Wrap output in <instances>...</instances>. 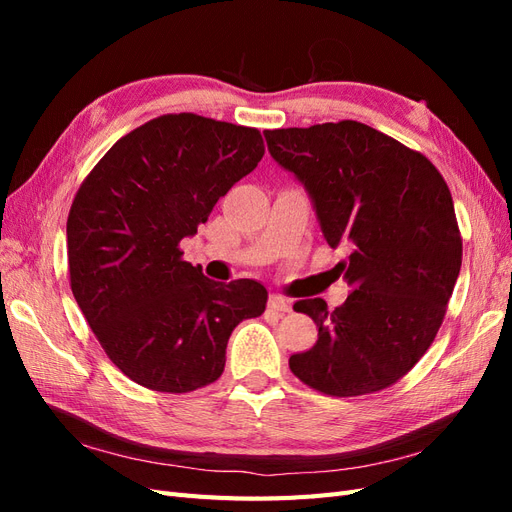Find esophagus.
I'll list each match as a JSON object with an SVG mask.
<instances>
[{
    "mask_svg": "<svg viewBox=\"0 0 512 512\" xmlns=\"http://www.w3.org/2000/svg\"><path fill=\"white\" fill-rule=\"evenodd\" d=\"M269 309L277 314H286L290 312V303L284 297H277V294H271L269 297Z\"/></svg>",
    "mask_w": 512,
    "mask_h": 512,
    "instance_id": "obj_1",
    "label": "esophagus"
}]
</instances>
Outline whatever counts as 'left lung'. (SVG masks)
<instances>
[{"label": "left lung", "mask_w": 512, "mask_h": 512, "mask_svg": "<svg viewBox=\"0 0 512 512\" xmlns=\"http://www.w3.org/2000/svg\"><path fill=\"white\" fill-rule=\"evenodd\" d=\"M271 156L297 175L352 288L344 305L303 299L316 344L290 356V371L329 397L389 389L421 361L446 316L461 269L453 196L421 151L361 121L265 130Z\"/></svg>", "instance_id": "obj_1"}]
</instances>
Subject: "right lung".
Masks as SVG:
<instances>
[{
	"mask_svg": "<svg viewBox=\"0 0 512 512\" xmlns=\"http://www.w3.org/2000/svg\"><path fill=\"white\" fill-rule=\"evenodd\" d=\"M262 156L256 128L168 113L121 136L74 194L72 294L108 359L145 389L215 382L232 329L265 312V286L213 282L179 247Z\"/></svg>",
	"mask_w": 512,
	"mask_h": 512,
	"instance_id": "1",
	"label": "right lung"
}]
</instances>
